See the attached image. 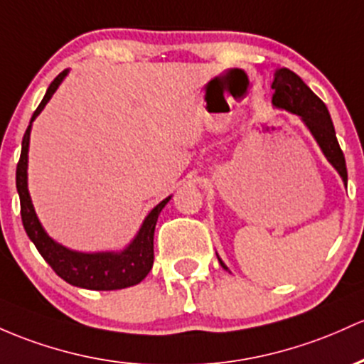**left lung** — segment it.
Segmentation results:
<instances>
[{"mask_svg":"<svg viewBox=\"0 0 364 364\" xmlns=\"http://www.w3.org/2000/svg\"><path fill=\"white\" fill-rule=\"evenodd\" d=\"M271 87L274 90L273 105L292 112L302 119V122L316 139L319 149L325 154L326 161L337 169L342 181L347 183L346 159L335 136L333 122L325 103L309 90V86L295 72L285 67L274 72V81ZM219 264L228 269L221 259H219Z\"/></svg>","mask_w":364,"mask_h":364,"instance_id":"obj_1","label":"left lung"}]
</instances>
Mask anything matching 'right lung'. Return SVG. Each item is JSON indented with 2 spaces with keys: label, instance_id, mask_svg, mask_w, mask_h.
<instances>
[{
  "label": "right lung",
  "instance_id": "1",
  "mask_svg": "<svg viewBox=\"0 0 364 364\" xmlns=\"http://www.w3.org/2000/svg\"><path fill=\"white\" fill-rule=\"evenodd\" d=\"M67 74H69V70H63L53 79V82L46 90L45 98L41 100V103L31 117V124L26 129V134H23L22 151H20V161L17 164V191L20 197L22 225L38 252L51 266V269L67 283L87 290L126 289V287H133L141 282L154 266L155 225H157L159 214L166 207V203L171 200V197L164 198L159 205H155L150 210L134 240L121 252H77V250H70L60 245L53 238L48 237L45 228L41 226L38 215H36L29 188H27V154H29L31 127H33L34 119L41 114V110L53 97V93L58 90L60 82L65 79Z\"/></svg>",
  "mask_w": 364,
  "mask_h": 364
}]
</instances>
